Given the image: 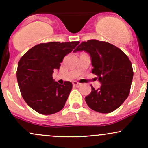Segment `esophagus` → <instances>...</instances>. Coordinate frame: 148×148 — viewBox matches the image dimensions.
<instances>
[{
	"label": "esophagus",
	"mask_w": 148,
	"mask_h": 148,
	"mask_svg": "<svg viewBox=\"0 0 148 148\" xmlns=\"http://www.w3.org/2000/svg\"><path fill=\"white\" fill-rule=\"evenodd\" d=\"M73 85L76 86V87H80V86H81V84H80V83L77 82V81H74V82H73Z\"/></svg>",
	"instance_id": "1"
}]
</instances>
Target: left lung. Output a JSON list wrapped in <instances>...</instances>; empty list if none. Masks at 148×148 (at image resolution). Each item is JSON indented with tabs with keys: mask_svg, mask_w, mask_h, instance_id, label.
Masks as SVG:
<instances>
[{
	"mask_svg": "<svg viewBox=\"0 0 148 148\" xmlns=\"http://www.w3.org/2000/svg\"><path fill=\"white\" fill-rule=\"evenodd\" d=\"M90 56L92 72L97 76L101 87L86 97L88 106L97 112L108 113L123 104L130 95L134 72L132 64L121 49L108 42L90 40L81 42L74 52Z\"/></svg>",
	"mask_w": 148,
	"mask_h": 148,
	"instance_id": "obj_1",
	"label": "left lung"
}]
</instances>
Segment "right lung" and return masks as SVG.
<instances>
[{
  "mask_svg": "<svg viewBox=\"0 0 148 148\" xmlns=\"http://www.w3.org/2000/svg\"><path fill=\"white\" fill-rule=\"evenodd\" d=\"M79 42H51L34 46L20 59L16 78L23 99L30 108L43 115L62 109L72 88L70 81L59 84L53 79L64 57Z\"/></svg>",
  "mask_w": 148,
  "mask_h": 148,
  "instance_id": "obj_1",
  "label": "right lung"
}]
</instances>
